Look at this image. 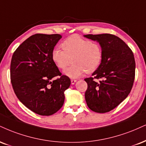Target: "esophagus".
Segmentation results:
<instances>
[{
	"instance_id": "34e87169",
	"label": "esophagus",
	"mask_w": 146,
	"mask_h": 146,
	"mask_svg": "<svg viewBox=\"0 0 146 146\" xmlns=\"http://www.w3.org/2000/svg\"><path fill=\"white\" fill-rule=\"evenodd\" d=\"M77 82L76 80H71V84L72 85H73V84H75V82Z\"/></svg>"
}]
</instances>
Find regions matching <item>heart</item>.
Masks as SVG:
<instances>
[{
	"label": "heart",
	"mask_w": 146,
	"mask_h": 146,
	"mask_svg": "<svg viewBox=\"0 0 146 146\" xmlns=\"http://www.w3.org/2000/svg\"><path fill=\"white\" fill-rule=\"evenodd\" d=\"M62 50L54 49L52 60L60 69L64 70L73 61L74 64L64 72L71 78H78L85 72L91 73L101 65L103 50L98 42L90 41L73 35L64 39L61 44Z\"/></svg>",
	"instance_id": "obj_1"
}]
</instances>
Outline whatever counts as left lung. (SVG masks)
Wrapping results in <instances>:
<instances>
[{
    "instance_id": "8db88e82",
    "label": "left lung",
    "mask_w": 146,
    "mask_h": 146,
    "mask_svg": "<svg viewBox=\"0 0 146 146\" xmlns=\"http://www.w3.org/2000/svg\"><path fill=\"white\" fill-rule=\"evenodd\" d=\"M96 41L103 50L101 65L93 78H86L87 105L93 111L106 113L113 110L127 97L135 80V61L132 50L121 38L111 34L86 35ZM101 78L100 83L94 78Z\"/></svg>"
}]
</instances>
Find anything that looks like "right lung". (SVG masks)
Instances as JSON below:
<instances>
[{"mask_svg": "<svg viewBox=\"0 0 146 146\" xmlns=\"http://www.w3.org/2000/svg\"><path fill=\"white\" fill-rule=\"evenodd\" d=\"M62 36L35 34L25 40L13 54L11 81L23 105L41 115H51L62 108L64 91L71 80L62 75L52 60V52ZM57 76L58 78L55 79Z\"/></svg>", "mask_w": 146, "mask_h": 146, "instance_id": "right-lung-1", "label": "right lung"}]
</instances>
